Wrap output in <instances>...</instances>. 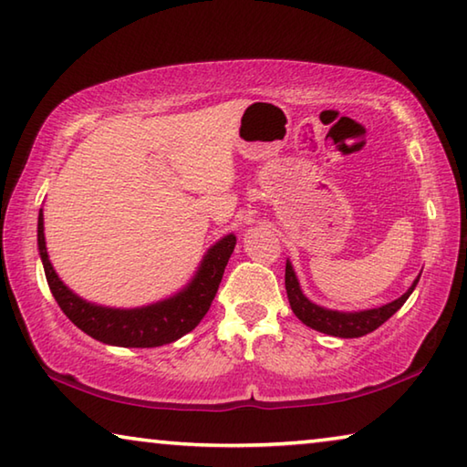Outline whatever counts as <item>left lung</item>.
<instances>
[{
	"instance_id": "1",
	"label": "left lung",
	"mask_w": 467,
	"mask_h": 467,
	"mask_svg": "<svg viewBox=\"0 0 467 467\" xmlns=\"http://www.w3.org/2000/svg\"><path fill=\"white\" fill-rule=\"evenodd\" d=\"M418 280H420V274L416 275L412 286H410L404 295L387 305L365 311H337L327 309V306H321L317 303H313L311 298H306L303 288H300V282L296 278L295 267H292V262L290 259L286 262V292L292 313H295L306 327L336 337H362L370 334V331H375L379 326H383L393 313H398L401 309V305H404L408 296L414 292Z\"/></svg>"
}]
</instances>
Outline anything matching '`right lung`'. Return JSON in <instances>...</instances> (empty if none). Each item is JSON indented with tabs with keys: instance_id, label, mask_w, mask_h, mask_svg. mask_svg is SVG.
I'll use <instances>...</instances> for the list:
<instances>
[{
	"instance_id": "add662e5",
	"label": "right lung",
	"mask_w": 467,
	"mask_h": 467,
	"mask_svg": "<svg viewBox=\"0 0 467 467\" xmlns=\"http://www.w3.org/2000/svg\"><path fill=\"white\" fill-rule=\"evenodd\" d=\"M36 243L51 295L76 327L109 346L156 348L183 337L203 319L216 296L220 282H223L224 267L234 251L236 236L228 233L212 244L203 253L192 280L175 295L150 305L133 306V309L90 303L66 286V282L55 272L49 253H47L43 208L38 212Z\"/></svg>"
}]
</instances>
